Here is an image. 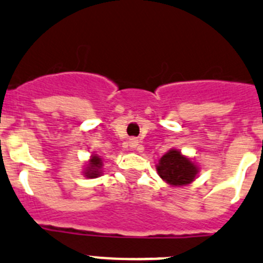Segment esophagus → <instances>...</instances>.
Listing matches in <instances>:
<instances>
[{
  "instance_id": "1",
  "label": "esophagus",
  "mask_w": 263,
  "mask_h": 263,
  "mask_svg": "<svg viewBox=\"0 0 263 263\" xmlns=\"http://www.w3.org/2000/svg\"><path fill=\"white\" fill-rule=\"evenodd\" d=\"M137 145H139V140H136V139H131V140H129V146H131L132 148L136 147Z\"/></svg>"
}]
</instances>
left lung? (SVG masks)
Instances as JSON below:
<instances>
[{"mask_svg": "<svg viewBox=\"0 0 263 263\" xmlns=\"http://www.w3.org/2000/svg\"><path fill=\"white\" fill-rule=\"evenodd\" d=\"M158 174L171 185H184L195 179L198 168L177 150H169L156 165Z\"/></svg>", "mask_w": 263, "mask_h": 263, "instance_id": "left-lung-1", "label": "left lung"}]
</instances>
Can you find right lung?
Returning <instances> with one entry per match:
<instances>
[{
  "instance_id": "obj_1",
  "label": "right lung",
  "mask_w": 263,
  "mask_h": 263,
  "mask_svg": "<svg viewBox=\"0 0 263 263\" xmlns=\"http://www.w3.org/2000/svg\"><path fill=\"white\" fill-rule=\"evenodd\" d=\"M102 159L98 155H92L89 161V166H87L86 172H85L87 178H95V177L100 176V168H102Z\"/></svg>"
}]
</instances>
